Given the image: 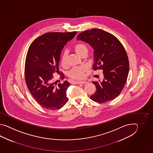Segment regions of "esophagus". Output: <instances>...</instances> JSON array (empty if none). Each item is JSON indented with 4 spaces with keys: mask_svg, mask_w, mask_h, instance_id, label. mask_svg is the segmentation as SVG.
Returning a JSON list of instances; mask_svg holds the SVG:
<instances>
[{
    "mask_svg": "<svg viewBox=\"0 0 153 153\" xmlns=\"http://www.w3.org/2000/svg\"><path fill=\"white\" fill-rule=\"evenodd\" d=\"M86 83H87V81H80L76 82L77 84H86Z\"/></svg>",
    "mask_w": 153,
    "mask_h": 153,
    "instance_id": "esophagus-1",
    "label": "esophagus"
}]
</instances>
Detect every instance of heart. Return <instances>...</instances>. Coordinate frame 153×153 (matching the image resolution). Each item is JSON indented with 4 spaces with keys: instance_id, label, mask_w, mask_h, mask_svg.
<instances>
[{
    "instance_id": "1",
    "label": "heart",
    "mask_w": 153,
    "mask_h": 153,
    "mask_svg": "<svg viewBox=\"0 0 153 153\" xmlns=\"http://www.w3.org/2000/svg\"><path fill=\"white\" fill-rule=\"evenodd\" d=\"M74 49L76 53L81 57L85 54L88 55V46L83 43H79L74 46ZM60 63L63 68L67 67V53L65 51L63 53L61 59ZM88 68L86 66H80L72 69L68 73L69 77L75 80H80L84 77L85 72L87 71Z\"/></svg>"
}]
</instances>
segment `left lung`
<instances>
[{"label":"left lung","instance_id":"1","mask_svg":"<svg viewBox=\"0 0 153 153\" xmlns=\"http://www.w3.org/2000/svg\"><path fill=\"white\" fill-rule=\"evenodd\" d=\"M78 40L90 44L94 50V71L102 69V81H93L96 91L90 96L100 103L111 101L120 94L129 71L127 53L118 39L103 30L94 28L80 33Z\"/></svg>","mask_w":153,"mask_h":153}]
</instances>
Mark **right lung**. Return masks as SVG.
I'll return each mask as SVG.
<instances>
[{"mask_svg": "<svg viewBox=\"0 0 153 153\" xmlns=\"http://www.w3.org/2000/svg\"><path fill=\"white\" fill-rule=\"evenodd\" d=\"M76 34L48 33L35 39L29 46L25 68L26 85L37 103L46 109H59L68 101L66 92L70 83L65 81L57 84L53 73H59L62 49ZM64 78L62 74L61 79Z\"/></svg>", "mask_w": 153, "mask_h": 153, "instance_id": "right-lung-1", "label": "right lung"}]
</instances>
